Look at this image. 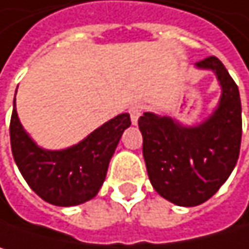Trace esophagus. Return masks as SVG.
<instances>
[{"mask_svg": "<svg viewBox=\"0 0 249 249\" xmlns=\"http://www.w3.org/2000/svg\"><path fill=\"white\" fill-rule=\"evenodd\" d=\"M143 110H144V106H143L142 103H136V105H133V106L130 107L128 112H130V116H131L133 124H137V122H139V118L142 116Z\"/></svg>", "mask_w": 249, "mask_h": 249, "instance_id": "1", "label": "esophagus"}]
</instances>
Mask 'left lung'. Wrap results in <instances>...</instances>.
Returning <instances> with one entry per match:
<instances>
[{
  "label": "left lung",
  "instance_id": "obj_1",
  "mask_svg": "<svg viewBox=\"0 0 249 249\" xmlns=\"http://www.w3.org/2000/svg\"><path fill=\"white\" fill-rule=\"evenodd\" d=\"M197 67L213 70L223 90L219 107L207 121L187 128L149 112L139 118L153 188L163 198L185 207L207 201L225 184L238 162L242 139L236 83L214 55L198 61Z\"/></svg>",
  "mask_w": 249,
  "mask_h": 249
}]
</instances>
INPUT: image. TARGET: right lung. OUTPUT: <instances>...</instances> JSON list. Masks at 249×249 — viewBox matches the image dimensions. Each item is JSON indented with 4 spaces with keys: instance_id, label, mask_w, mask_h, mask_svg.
<instances>
[{
    "instance_id": "add662e5",
    "label": "right lung",
    "mask_w": 249,
    "mask_h": 249,
    "mask_svg": "<svg viewBox=\"0 0 249 249\" xmlns=\"http://www.w3.org/2000/svg\"><path fill=\"white\" fill-rule=\"evenodd\" d=\"M130 125V115L121 113L77 146L49 152L37 147L24 133L14 97L10 121L11 152L23 178L42 200L62 207L77 206L97 194L118 142Z\"/></svg>"
}]
</instances>
